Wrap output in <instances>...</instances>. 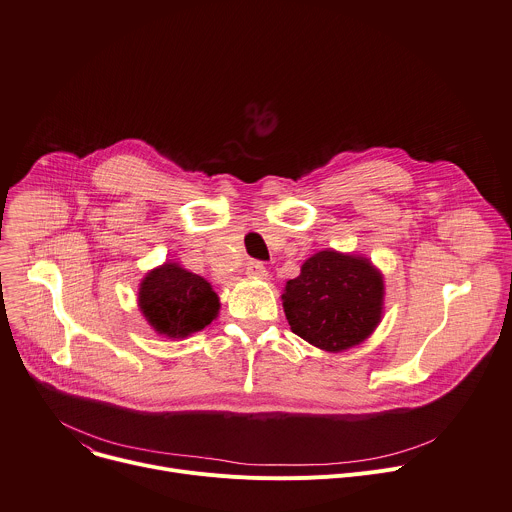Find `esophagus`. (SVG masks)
<instances>
[{
  "instance_id": "34e87169",
  "label": "esophagus",
  "mask_w": 512,
  "mask_h": 512,
  "mask_svg": "<svg viewBox=\"0 0 512 512\" xmlns=\"http://www.w3.org/2000/svg\"><path fill=\"white\" fill-rule=\"evenodd\" d=\"M247 275L249 277H259V280H263V277H267V269L261 261H249L247 263Z\"/></svg>"
}]
</instances>
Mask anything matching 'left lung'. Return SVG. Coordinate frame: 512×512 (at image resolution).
<instances>
[{"instance_id":"obj_1","label":"left lung","mask_w":512,"mask_h":512,"mask_svg":"<svg viewBox=\"0 0 512 512\" xmlns=\"http://www.w3.org/2000/svg\"><path fill=\"white\" fill-rule=\"evenodd\" d=\"M282 300L292 333L322 351L339 353L376 331L384 280L365 257L318 251L286 284Z\"/></svg>"}]
</instances>
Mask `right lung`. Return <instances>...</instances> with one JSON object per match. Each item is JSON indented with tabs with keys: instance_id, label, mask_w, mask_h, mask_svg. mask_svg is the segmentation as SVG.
<instances>
[{
	"instance_id": "right-lung-1",
	"label": "right lung",
	"mask_w": 512,
	"mask_h": 512,
	"mask_svg": "<svg viewBox=\"0 0 512 512\" xmlns=\"http://www.w3.org/2000/svg\"><path fill=\"white\" fill-rule=\"evenodd\" d=\"M138 306L151 327L167 339H185L202 331L220 310L218 296L204 277L171 261L145 275Z\"/></svg>"
}]
</instances>
